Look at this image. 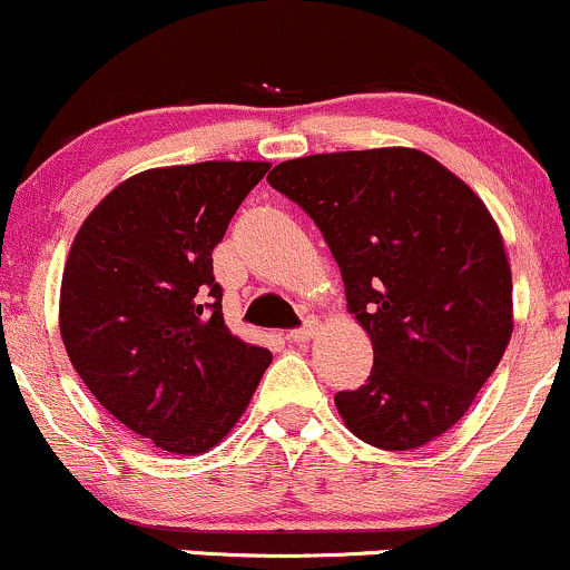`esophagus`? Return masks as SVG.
<instances>
[{"label":"esophagus","mask_w":570,"mask_h":570,"mask_svg":"<svg viewBox=\"0 0 570 570\" xmlns=\"http://www.w3.org/2000/svg\"><path fill=\"white\" fill-rule=\"evenodd\" d=\"M313 332H316V322H307L305 326H299V330H292L289 335H286V340L294 345H305L307 340L313 337Z\"/></svg>","instance_id":"esophagus-1"}]
</instances>
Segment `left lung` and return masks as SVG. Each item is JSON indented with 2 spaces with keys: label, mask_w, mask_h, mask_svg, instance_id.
Instances as JSON below:
<instances>
[{
  "label": "left lung",
  "mask_w": 570,
  "mask_h": 570,
  "mask_svg": "<svg viewBox=\"0 0 570 570\" xmlns=\"http://www.w3.org/2000/svg\"><path fill=\"white\" fill-rule=\"evenodd\" d=\"M267 181L318 225L372 340L367 383L335 396L351 434L415 450L453 429L514 330L512 267L480 195L410 147L307 155Z\"/></svg>",
  "instance_id": "8db88e82"
}]
</instances>
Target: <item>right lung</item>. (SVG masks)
Here are the masks:
<instances>
[{"mask_svg":"<svg viewBox=\"0 0 570 570\" xmlns=\"http://www.w3.org/2000/svg\"><path fill=\"white\" fill-rule=\"evenodd\" d=\"M271 163L206 160L120 181L75 235L58 326L71 367L122 426L200 455L244 415L271 351L222 316L212 252Z\"/></svg>","mask_w":570,"mask_h":570,"instance_id":"1","label":"right lung"}]
</instances>
